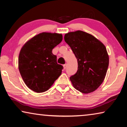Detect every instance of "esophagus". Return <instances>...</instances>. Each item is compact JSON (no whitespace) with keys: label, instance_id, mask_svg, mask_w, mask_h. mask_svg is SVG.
<instances>
[{"label":"esophagus","instance_id":"34e87169","mask_svg":"<svg viewBox=\"0 0 127 127\" xmlns=\"http://www.w3.org/2000/svg\"><path fill=\"white\" fill-rule=\"evenodd\" d=\"M66 67H67V64H65V65H64V69H66Z\"/></svg>","mask_w":127,"mask_h":127}]
</instances>
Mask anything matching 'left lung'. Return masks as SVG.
<instances>
[{
	"label": "left lung",
	"instance_id": "left-lung-1",
	"mask_svg": "<svg viewBox=\"0 0 127 127\" xmlns=\"http://www.w3.org/2000/svg\"><path fill=\"white\" fill-rule=\"evenodd\" d=\"M64 39L78 61V71L70 78L72 86L83 93L93 92L106 75L109 64L106 48L93 35L80 30L67 33Z\"/></svg>",
	"mask_w": 127,
	"mask_h": 127
}]
</instances>
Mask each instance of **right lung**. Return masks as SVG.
Masks as SVG:
<instances>
[{"label":"right lung","instance_id":"right-lung-1","mask_svg":"<svg viewBox=\"0 0 127 127\" xmlns=\"http://www.w3.org/2000/svg\"><path fill=\"white\" fill-rule=\"evenodd\" d=\"M62 40L61 34L42 32L28 40L21 49L18 69L29 88L47 91L61 75L63 66L57 63L52 49Z\"/></svg>","mask_w":127,"mask_h":127}]
</instances>
